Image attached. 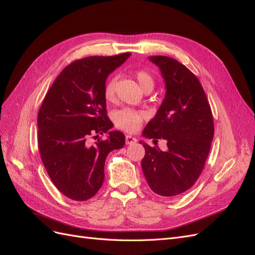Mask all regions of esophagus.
<instances>
[{
  "label": "esophagus",
  "instance_id": "obj_1",
  "mask_svg": "<svg viewBox=\"0 0 255 255\" xmlns=\"http://www.w3.org/2000/svg\"><path fill=\"white\" fill-rule=\"evenodd\" d=\"M136 141H137V139L135 137L130 136V135H127V137H126L127 144H134V143H136Z\"/></svg>",
  "mask_w": 255,
  "mask_h": 255
}]
</instances>
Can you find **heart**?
<instances>
[{"label":"heart","mask_w":255,"mask_h":255,"mask_svg":"<svg viewBox=\"0 0 255 255\" xmlns=\"http://www.w3.org/2000/svg\"><path fill=\"white\" fill-rule=\"evenodd\" d=\"M136 80L139 84L140 88L144 90H152L154 87V78L151 73L145 70H138L135 74ZM115 89H116V79H111L106 83L104 88L105 99L112 101L115 98ZM146 118V115L143 112L136 111L132 109H123L118 111L114 116L115 125L120 129L126 130L128 133L136 132L140 128L143 120Z\"/></svg>","instance_id":"obj_1"}]
</instances>
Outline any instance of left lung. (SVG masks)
<instances>
[{
    "mask_svg": "<svg viewBox=\"0 0 255 255\" xmlns=\"http://www.w3.org/2000/svg\"><path fill=\"white\" fill-rule=\"evenodd\" d=\"M160 70L165 99L142 136L165 139L167 150L140 141L145 154L141 167L149 187L163 197L188 190L201 174L214 137L210 103L197 76L168 56H150Z\"/></svg>",
    "mask_w": 255,
    "mask_h": 255,
    "instance_id": "obj_1",
    "label": "left lung"
}]
</instances>
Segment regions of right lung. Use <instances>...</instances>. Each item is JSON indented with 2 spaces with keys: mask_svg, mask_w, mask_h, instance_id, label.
Wrapping results in <instances>:
<instances>
[{
  "mask_svg": "<svg viewBox=\"0 0 255 255\" xmlns=\"http://www.w3.org/2000/svg\"><path fill=\"white\" fill-rule=\"evenodd\" d=\"M130 53L73 61L54 81L38 113V146L52 182L69 199L86 201L101 188L107 154L123 148L126 136L110 130L106 79ZM107 132L90 145L92 134Z\"/></svg>",
  "mask_w": 255,
  "mask_h": 255,
  "instance_id": "add662e5",
  "label": "right lung"
}]
</instances>
